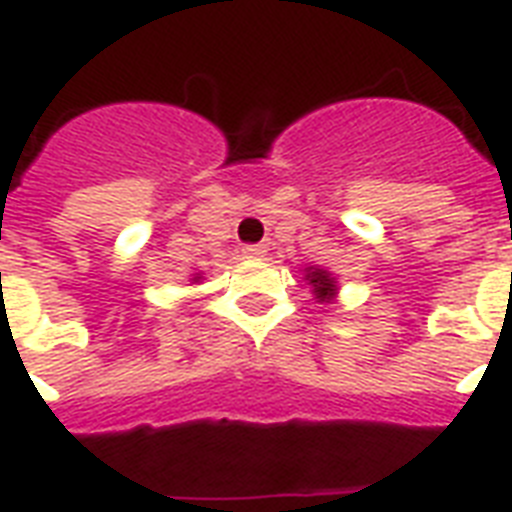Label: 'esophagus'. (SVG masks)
Wrapping results in <instances>:
<instances>
[{
	"label": "esophagus",
	"mask_w": 512,
	"mask_h": 512,
	"mask_svg": "<svg viewBox=\"0 0 512 512\" xmlns=\"http://www.w3.org/2000/svg\"><path fill=\"white\" fill-rule=\"evenodd\" d=\"M265 252H268L265 244H247V247H244V257H249V260H263Z\"/></svg>",
	"instance_id": "34e87169"
}]
</instances>
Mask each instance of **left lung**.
Returning a JSON list of instances; mask_svg holds the SVG:
<instances>
[{
    "instance_id": "obj_1",
    "label": "left lung",
    "mask_w": 512,
    "mask_h": 512,
    "mask_svg": "<svg viewBox=\"0 0 512 512\" xmlns=\"http://www.w3.org/2000/svg\"><path fill=\"white\" fill-rule=\"evenodd\" d=\"M305 281L313 287V297H316V303H332L337 295V281L335 276L324 268H305Z\"/></svg>"
}]
</instances>
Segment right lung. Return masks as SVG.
Here are the masks:
<instances>
[{
  "mask_svg": "<svg viewBox=\"0 0 512 512\" xmlns=\"http://www.w3.org/2000/svg\"><path fill=\"white\" fill-rule=\"evenodd\" d=\"M201 279V273H196V276H193V279L191 281H199Z\"/></svg>",
  "mask_w": 512,
  "mask_h": 512,
  "instance_id": "obj_1",
  "label": "right lung"
}]
</instances>
